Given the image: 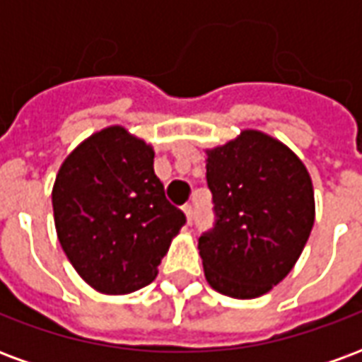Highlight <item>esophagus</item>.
Masks as SVG:
<instances>
[{
	"label": "esophagus",
	"instance_id": "34e87169",
	"mask_svg": "<svg viewBox=\"0 0 362 362\" xmlns=\"http://www.w3.org/2000/svg\"><path fill=\"white\" fill-rule=\"evenodd\" d=\"M182 209H184V213H186V217H188V223H192V219H194V205L186 204V205H184V207H182Z\"/></svg>",
	"mask_w": 362,
	"mask_h": 362
}]
</instances>
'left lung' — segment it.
I'll return each mask as SVG.
<instances>
[{
    "mask_svg": "<svg viewBox=\"0 0 362 362\" xmlns=\"http://www.w3.org/2000/svg\"><path fill=\"white\" fill-rule=\"evenodd\" d=\"M215 223L199 236L215 291L256 298L287 275L314 225L310 176L295 153L259 132L207 153Z\"/></svg>",
    "mask_w": 362,
    "mask_h": 362,
    "instance_id": "obj_1",
    "label": "left lung"
}]
</instances>
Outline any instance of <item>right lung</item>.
Returning <instances> with one entry per match:
<instances>
[{
  "label": "right lung",
  "mask_w": 362,
  "mask_h": 362,
  "mask_svg": "<svg viewBox=\"0 0 362 362\" xmlns=\"http://www.w3.org/2000/svg\"><path fill=\"white\" fill-rule=\"evenodd\" d=\"M155 153L124 127L90 135L64 160L52 192L62 248L106 295L149 285L186 215L165 196Z\"/></svg>",
  "instance_id": "add662e5"
}]
</instances>
